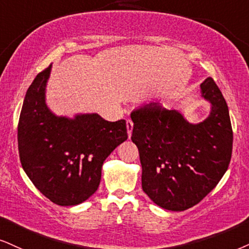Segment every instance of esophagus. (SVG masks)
Returning a JSON list of instances; mask_svg holds the SVG:
<instances>
[{"instance_id":"34e87169","label":"esophagus","mask_w":249,"mask_h":249,"mask_svg":"<svg viewBox=\"0 0 249 249\" xmlns=\"http://www.w3.org/2000/svg\"><path fill=\"white\" fill-rule=\"evenodd\" d=\"M125 124H127L128 137H129V139H130V136H131V131H133V128H134V122L131 121L130 119H127V121H125Z\"/></svg>"}]
</instances>
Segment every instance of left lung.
<instances>
[{"label":"left lung","mask_w":249,"mask_h":249,"mask_svg":"<svg viewBox=\"0 0 249 249\" xmlns=\"http://www.w3.org/2000/svg\"><path fill=\"white\" fill-rule=\"evenodd\" d=\"M201 90L211 103V113L198 124L159 103L146 104L130 114L143 192L164 209L194 207L218 185L231 161L233 131L228 104L211 77L202 83Z\"/></svg>","instance_id":"left-lung-1"}]
</instances>
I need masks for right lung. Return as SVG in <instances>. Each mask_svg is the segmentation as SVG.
Listing matches in <instances>:
<instances>
[{"label":"right lung","mask_w":249,"mask_h":249,"mask_svg":"<svg viewBox=\"0 0 249 249\" xmlns=\"http://www.w3.org/2000/svg\"><path fill=\"white\" fill-rule=\"evenodd\" d=\"M51 68L39 72L26 92L18 121V151L21 166L40 193L67 207L96 193L104 161L128 134L125 120L55 116L45 103Z\"/></svg>","instance_id":"right-lung-1"}]
</instances>
